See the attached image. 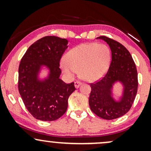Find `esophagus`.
<instances>
[{"label":"esophagus","mask_w":151,"mask_h":151,"mask_svg":"<svg viewBox=\"0 0 151 151\" xmlns=\"http://www.w3.org/2000/svg\"><path fill=\"white\" fill-rule=\"evenodd\" d=\"M81 84V82L79 81H77L74 82V86H75L76 88H79V86H80Z\"/></svg>","instance_id":"1"}]
</instances>
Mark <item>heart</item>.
I'll list each match as a JSON object with an SVG mask.
<instances>
[{"label":"heart","instance_id":"heart-1","mask_svg":"<svg viewBox=\"0 0 151 151\" xmlns=\"http://www.w3.org/2000/svg\"><path fill=\"white\" fill-rule=\"evenodd\" d=\"M110 61L111 52L106 45L95 42L83 43L66 54L61 67L67 77H73L79 70L82 79L95 81L105 75Z\"/></svg>","mask_w":151,"mask_h":151}]
</instances>
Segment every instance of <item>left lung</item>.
<instances>
[{
  "label": "left lung",
  "mask_w": 151,
  "mask_h": 151,
  "mask_svg": "<svg viewBox=\"0 0 151 151\" xmlns=\"http://www.w3.org/2000/svg\"><path fill=\"white\" fill-rule=\"evenodd\" d=\"M96 39L103 40L110 47L111 61L104 77L90 84L89 104L96 116L111 120L124 116L132 106L138 91V73L131 55L123 45L106 36ZM118 81L122 83L124 91L120 101L116 102L112 96L111 90Z\"/></svg>",
  "instance_id": "obj_1"
}]
</instances>
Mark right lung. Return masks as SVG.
<instances>
[{
    "mask_svg": "<svg viewBox=\"0 0 151 151\" xmlns=\"http://www.w3.org/2000/svg\"><path fill=\"white\" fill-rule=\"evenodd\" d=\"M68 41L56 36H45L27 49L18 69V90L26 109L36 119L55 121L65 113L69 96L75 90L74 82L60 79V62L68 47ZM42 65L50 70L48 77L39 81Z\"/></svg>",
    "mask_w": 151,
    "mask_h": 151,
    "instance_id": "add662e5",
    "label": "right lung"
}]
</instances>
